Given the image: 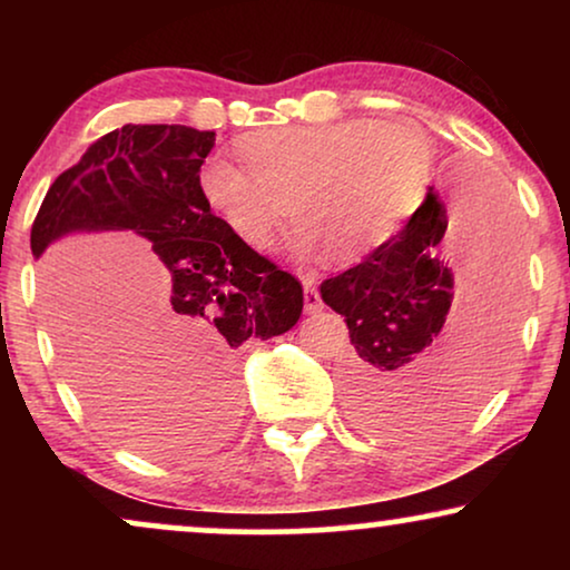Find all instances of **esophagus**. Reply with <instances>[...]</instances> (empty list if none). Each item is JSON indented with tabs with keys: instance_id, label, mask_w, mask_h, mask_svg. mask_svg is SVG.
I'll list each match as a JSON object with an SVG mask.
<instances>
[{
	"instance_id": "34e87169",
	"label": "esophagus",
	"mask_w": 570,
	"mask_h": 570,
	"mask_svg": "<svg viewBox=\"0 0 570 570\" xmlns=\"http://www.w3.org/2000/svg\"><path fill=\"white\" fill-rule=\"evenodd\" d=\"M303 295H306V311L308 314H316V311H322V295H318L314 279H303Z\"/></svg>"
}]
</instances>
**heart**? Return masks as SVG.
Instances as JSON below:
<instances>
[{
  "label": "heart",
  "instance_id": "1",
  "mask_svg": "<svg viewBox=\"0 0 570 570\" xmlns=\"http://www.w3.org/2000/svg\"><path fill=\"white\" fill-rule=\"evenodd\" d=\"M244 166L213 155L199 170L207 207L254 248L301 220L295 252L355 264L392 236L425 178V139L412 124L350 119L283 127L238 142Z\"/></svg>",
  "mask_w": 570,
  "mask_h": 570
}]
</instances>
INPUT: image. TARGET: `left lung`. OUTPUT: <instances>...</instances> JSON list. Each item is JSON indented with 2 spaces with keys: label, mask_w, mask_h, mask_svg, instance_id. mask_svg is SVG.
I'll list each match as a JSON object with an SVG mask.
<instances>
[{
  "label": "left lung",
  "mask_w": 570,
  "mask_h": 570,
  "mask_svg": "<svg viewBox=\"0 0 570 570\" xmlns=\"http://www.w3.org/2000/svg\"><path fill=\"white\" fill-rule=\"evenodd\" d=\"M517 238L501 186L466 178L449 205L428 191L402 233L324 279L322 298L345 316L353 342L342 396L357 428L376 435L433 431L485 400L509 357ZM451 266L471 272L475 298L443 331Z\"/></svg>",
  "instance_id": "1"
}]
</instances>
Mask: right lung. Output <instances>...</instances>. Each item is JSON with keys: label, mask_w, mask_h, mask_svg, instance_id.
Listing matches in <instances>:
<instances>
[{"label": "right lung", "mask_w": 570, "mask_h": 570, "mask_svg": "<svg viewBox=\"0 0 570 570\" xmlns=\"http://www.w3.org/2000/svg\"><path fill=\"white\" fill-rule=\"evenodd\" d=\"M215 131L181 124H124L96 139L46 191L30 252L72 230H135L153 240L168 285L147 314L145 357L127 379H80L82 392L124 439L178 454L223 439L236 423L238 347L293 330L303 285L244 244L199 194ZM57 303V301H53ZM57 337L72 350L77 324L53 306Z\"/></svg>", "instance_id": "1"}]
</instances>
